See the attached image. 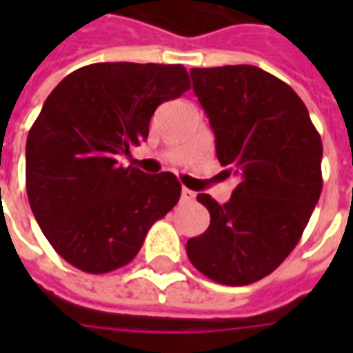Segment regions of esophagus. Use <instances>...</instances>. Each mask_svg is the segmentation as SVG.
I'll list each match as a JSON object with an SVG mask.
<instances>
[{
  "instance_id": "34e87169",
  "label": "esophagus",
  "mask_w": 353,
  "mask_h": 353,
  "mask_svg": "<svg viewBox=\"0 0 353 353\" xmlns=\"http://www.w3.org/2000/svg\"><path fill=\"white\" fill-rule=\"evenodd\" d=\"M194 196H196V194H194V192L191 191V189H181V200H183V202H192V200H194Z\"/></svg>"
}]
</instances>
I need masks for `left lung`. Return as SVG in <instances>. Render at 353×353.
<instances>
[{"label": "left lung", "mask_w": 353, "mask_h": 353, "mask_svg": "<svg viewBox=\"0 0 353 353\" xmlns=\"http://www.w3.org/2000/svg\"><path fill=\"white\" fill-rule=\"evenodd\" d=\"M191 77L223 174L238 185L225 204L196 196L210 227L187 242V255L210 280L248 285L274 272L303 236L323 187V145L295 90L261 68H192Z\"/></svg>", "instance_id": "obj_1"}]
</instances>
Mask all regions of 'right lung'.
<instances>
[{
  "label": "right lung",
  "mask_w": 353,
  "mask_h": 353,
  "mask_svg": "<svg viewBox=\"0 0 353 353\" xmlns=\"http://www.w3.org/2000/svg\"><path fill=\"white\" fill-rule=\"evenodd\" d=\"M191 88L181 64L100 62L58 83L26 141V191L43 234L70 265L105 274L128 265L147 230L181 196L170 172L123 166L162 101Z\"/></svg>",
  "instance_id": "add662e5"
}]
</instances>
